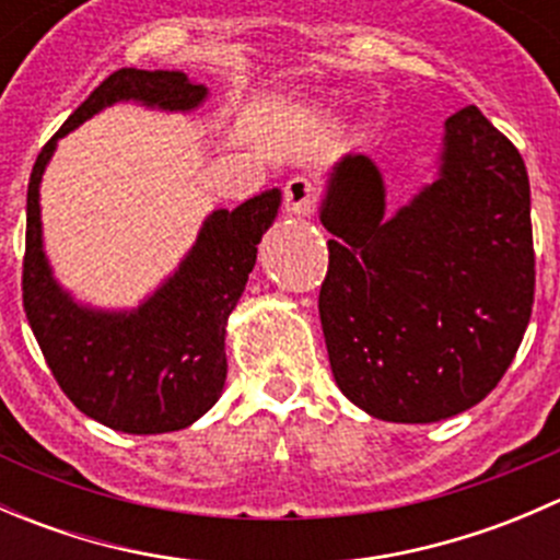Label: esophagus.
<instances>
[{"label": "esophagus", "mask_w": 560, "mask_h": 560, "mask_svg": "<svg viewBox=\"0 0 560 560\" xmlns=\"http://www.w3.org/2000/svg\"><path fill=\"white\" fill-rule=\"evenodd\" d=\"M316 202V186L306 175H295L287 180L284 186V208L292 217H308L314 211Z\"/></svg>", "instance_id": "1"}]
</instances>
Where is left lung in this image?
<instances>
[{"instance_id": "obj_1", "label": "left lung", "mask_w": 560, "mask_h": 560, "mask_svg": "<svg viewBox=\"0 0 560 560\" xmlns=\"http://www.w3.org/2000/svg\"><path fill=\"white\" fill-rule=\"evenodd\" d=\"M319 319L336 385L385 422L447 420L510 369L534 306L523 156L477 105L444 121L436 175L387 213L376 162L327 175Z\"/></svg>"}]
</instances>
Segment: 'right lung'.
<instances>
[{"label":"right lung","mask_w":560,"mask_h":560,"mask_svg":"<svg viewBox=\"0 0 560 560\" xmlns=\"http://www.w3.org/2000/svg\"><path fill=\"white\" fill-rule=\"evenodd\" d=\"M206 100L208 89L180 70L121 67L45 143L26 191L24 312L32 332L67 398L92 420L135 436L189 428L222 395L228 319L257 262V244L276 222L281 189L208 213L178 268L135 308H97L75 301L54 276L39 184L56 143L105 107L191 113Z\"/></svg>","instance_id":"right-lung-1"}]
</instances>
